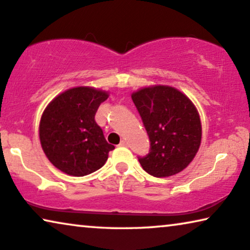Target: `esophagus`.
Wrapping results in <instances>:
<instances>
[{"label":"esophagus","instance_id":"esophagus-1","mask_svg":"<svg viewBox=\"0 0 250 250\" xmlns=\"http://www.w3.org/2000/svg\"><path fill=\"white\" fill-rule=\"evenodd\" d=\"M120 146L126 147V146H128V142H126V140H122V142L120 143Z\"/></svg>","mask_w":250,"mask_h":250}]
</instances>
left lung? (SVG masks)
<instances>
[{"mask_svg":"<svg viewBox=\"0 0 250 250\" xmlns=\"http://www.w3.org/2000/svg\"><path fill=\"white\" fill-rule=\"evenodd\" d=\"M131 98L150 142L148 155L139 157L144 170L156 178L185 170L202 143V122L194 103L167 85L144 87L133 91Z\"/></svg>","mask_w":250,"mask_h":250,"instance_id":"obj_1","label":"left lung"}]
</instances>
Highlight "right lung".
<instances>
[{
	"label": "right lung",
	"instance_id": "obj_1",
	"mask_svg": "<svg viewBox=\"0 0 250 250\" xmlns=\"http://www.w3.org/2000/svg\"><path fill=\"white\" fill-rule=\"evenodd\" d=\"M108 91L73 87L53 98L42 114L40 140L45 155L60 171L83 177L101 168L114 146L95 121Z\"/></svg>",
	"mask_w": 250,
	"mask_h": 250
}]
</instances>
